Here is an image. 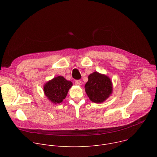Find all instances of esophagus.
Returning <instances> with one entry per match:
<instances>
[{
	"label": "esophagus",
	"instance_id": "34e87169",
	"mask_svg": "<svg viewBox=\"0 0 157 157\" xmlns=\"http://www.w3.org/2000/svg\"><path fill=\"white\" fill-rule=\"evenodd\" d=\"M75 84L78 86H81V81L80 80H77L75 81Z\"/></svg>",
	"mask_w": 157,
	"mask_h": 157
}]
</instances>
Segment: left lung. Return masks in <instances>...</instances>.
Instances as JSON below:
<instances>
[{
	"mask_svg": "<svg viewBox=\"0 0 157 157\" xmlns=\"http://www.w3.org/2000/svg\"><path fill=\"white\" fill-rule=\"evenodd\" d=\"M85 91L92 102L101 103L112 94L113 84L106 75L94 72L88 76V81L85 84Z\"/></svg>",
	"mask_w": 157,
	"mask_h": 157,
	"instance_id": "1",
	"label": "left lung"
}]
</instances>
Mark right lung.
Masks as SVG:
<instances>
[{
  "label": "right lung",
  "instance_id": "right-lung-1",
  "mask_svg": "<svg viewBox=\"0 0 157 157\" xmlns=\"http://www.w3.org/2000/svg\"><path fill=\"white\" fill-rule=\"evenodd\" d=\"M73 83L59 76L47 82L43 87V91L48 99L54 104H59L68 94Z\"/></svg>",
  "mask_w": 157,
  "mask_h": 157
}]
</instances>
